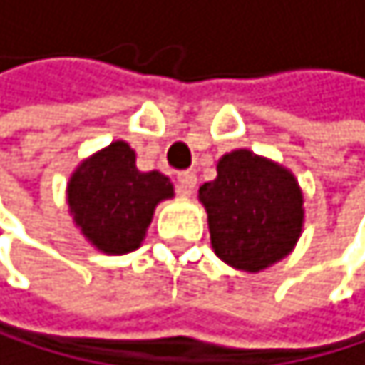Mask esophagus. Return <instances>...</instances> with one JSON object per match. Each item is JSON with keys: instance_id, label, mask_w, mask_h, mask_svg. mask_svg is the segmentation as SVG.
<instances>
[{"instance_id": "34e87169", "label": "esophagus", "mask_w": 365, "mask_h": 365, "mask_svg": "<svg viewBox=\"0 0 365 365\" xmlns=\"http://www.w3.org/2000/svg\"><path fill=\"white\" fill-rule=\"evenodd\" d=\"M176 180H178V192L187 196V194H192L194 187H196V173L194 171H180Z\"/></svg>"}]
</instances>
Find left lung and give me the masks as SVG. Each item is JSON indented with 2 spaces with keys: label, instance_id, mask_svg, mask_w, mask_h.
Masks as SVG:
<instances>
[{
  "label": "left lung",
  "instance_id": "1",
  "mask_svg": "<svg viewBox=\"0 0 365 365\" xmlns=\"http://www.w3.org/2000/svg\"><path fill=\"white\" fill-rule=\"evenodd\" d=\"M216 171V180L198 189V200L218 259L243 272L285 259L303 230V194L294 173L250 149L225 153Z\"/></svg>",
  "mask_w": 365,
  "mask_h": 365
}]
</instances>
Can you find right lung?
I'll return each mask as SVG.
<instances>
[{
  "label": "right lung",
  "mask_w": 365,
  "mask_h": 365,
  "mask_svg": "<svg viewBox=\"0 0 365 365\" xmlns=\"http://www.w3.org/2000/svg\"><path fill=\"white\" fill-rule=\"evenodd\" d=\"M167 198H173L171 180L160 171H140L124 140L82 160L66 187L73 222L104 254L138 250L155 205Z\"/></svg>",
  "instance_id": "right-lung-1"
}]
</instances>
